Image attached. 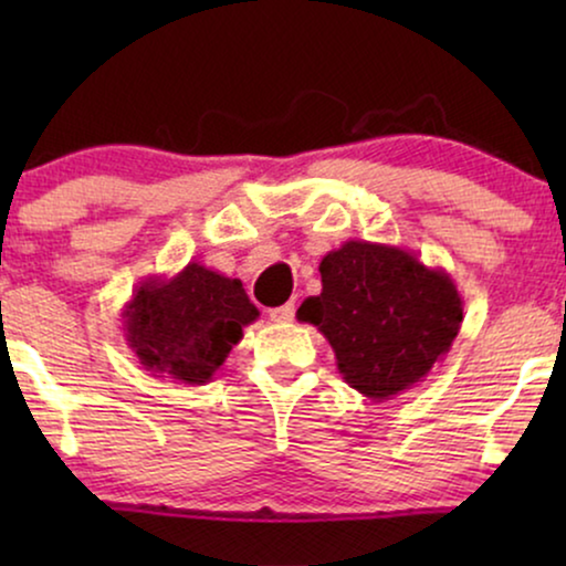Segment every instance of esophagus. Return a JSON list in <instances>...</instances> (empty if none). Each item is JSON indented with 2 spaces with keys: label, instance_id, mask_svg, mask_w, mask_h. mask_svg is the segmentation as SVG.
<instances>
[{
  "label": "esophagus",
  "instance_id": "esophagus-1",
  "mask_svg": "<svg viewBox=\"0 0 566 566\" xmlns=\"http://www.w3.org/2000/svg\"><path fill=\"white\" fill-rule=\"evenodd\" d=\"M293 316H296V306L293 304L270 308V322H275V324H289V322H293Z\"/></svg>",
  "mask_w": 566,
  "mask_h": 566
}]
</instances>
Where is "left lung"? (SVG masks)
<instances>
[{"mask_svg":"<svg viewBox=\"0 0 566 566\" xmlns=\"http://www.w3.org/2000/svg\"><path fill=\"white\" fill-rule=\"evenodd\" d=\"M319 273L322 293L296 316L327 337L337 370L363 397L394 399L451 350L463 301L443 268L401 247L350 239L324 254Z\"/></svg>","mask_w":566,"mask_h":566,"instance_id":"8db88e82","label":"left lung"}]
</instances>
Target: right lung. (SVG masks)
Segmentation results:
<instances>
[{
	"label": "right lung",
	"mask_w": 566,
	"mask_h": 566,
	"mask_svg": "<svg viewBox=\"0 0 566 566\" xmlns=\"http://www.w3.org/2000/svg\"><path fill=\"white\" fill-rule=\"evenodd\" d=\"M258 316L242 281L188 262L172 277L136 285L123 306V335L146 370L203 386Z\"/></svg>",
	"instance_id": "right-lung-1"
}]
</instances>
